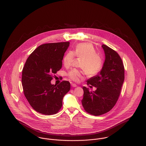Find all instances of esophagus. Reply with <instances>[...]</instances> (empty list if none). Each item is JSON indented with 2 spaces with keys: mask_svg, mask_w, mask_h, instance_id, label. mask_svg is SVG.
I'll use <instances>...</instances> for the list:
<instances>
[{
  "mask_svg": "<svg viewBox=\"0 0 146 146\" xmlns=\"http://www.w3.org/2000/svg\"><path fill=\"white\" fill-rule=\"evenodd\" d=\"M71 86H72V87H77V85L76 84H74V83H72V84H71Z\"/></svg>",
  "mask_w": 146,
  "mask_h": 146,
  "instance_id": "obj_1",
  "label": "esophagus"
}]
</instances>
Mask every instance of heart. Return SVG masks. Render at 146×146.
I'll return each mask as SVG.
<instances>
[{
  "instance_id": "obj_1",
  "label": "heart",
  "mask_w": 146,
  "mask_h": 146,
  "mask_svg": "<svg viewBox=\"0 0 146 146\" xmlns=\"http://www.w3.org/2000/svg\"><path fill=\"white\" fill-rule=\"evenodd\" d=\"M74 56L82 58L80 67L83 68L88 75H96L101 70L103 65L102 58L97 54L96 50L90 44L80 43L72 52H68L63 58V64L66 67H69L72 64ZM68 76L70 79L79 82L83 78V72L73 69L68 73Z\"/></svg>"
}]
</instances>
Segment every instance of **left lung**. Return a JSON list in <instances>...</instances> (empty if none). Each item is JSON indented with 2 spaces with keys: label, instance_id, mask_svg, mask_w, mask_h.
Listing matches in <instances>:
<instances>
[{
  "label": "left lung",
  "instance_id": "1",
  "mask_svg": "<svg viewBox=\"0 0 146 146\" xmlns=\"http://www.w3.org/2000/svg\"><path fill=\"white\" fill-rule=\"evenodd\" d=\"M102 47L105 54L102 68L97 75L87 80L88 84L97 89L92 92L88 88L83 87V107L87 112L94 115L103 114L112 109L124 79V68L121 57L109 46L103 44Z\"/></svg>",
  "mask_w": 146,
  "mask_h": 146
}]
</instances>
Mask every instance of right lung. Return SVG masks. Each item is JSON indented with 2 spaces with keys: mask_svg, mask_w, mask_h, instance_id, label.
Returning a JSON list of instances; mask_svg holds the SVG:
<instances>
[{
  "mask_svg": "<svg viewBox=\"0 0 146 146\" xmlns=\"http://www.w3.org/2000/svg\"><path fill=\"white\" fill-rule=\"evenodd\" d=\"M69 42L47 43L39 46L28 58L22 71L23 88L27 101L35 111L45 115L54 114L62 106L70 83L63 80L51 84L52 75L62 66V60Z\"/></svg>",
  "mask_w": 146,
  "mask_h": 146,
  "instance_id": "add662e5",
  "label": "right lung"
}]
</instances>
